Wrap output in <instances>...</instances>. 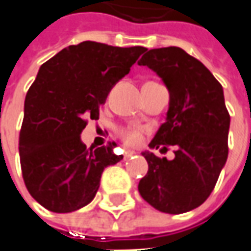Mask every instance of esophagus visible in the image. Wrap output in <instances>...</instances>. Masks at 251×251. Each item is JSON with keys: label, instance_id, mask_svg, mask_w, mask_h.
Listing matches in <instances>:
<instances>
[{"label": "esophagus", "instance_id": "1", "mask_svg": "<svg viewBox=\"0 0 251 251\" xmlns=\"http://www.w3.org/2000/svg\"><path fill=\"white\" fill-rule=\"evenodd\" d=\"M136 154V152H133V151H126L125 154H124V159H129V158H130V156H133V155Z\"/></svg>", "mask_w": 251, "mask_h": 251}]
</instances>
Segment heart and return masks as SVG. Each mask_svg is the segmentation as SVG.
<instances>
[{
	"instance_id": "heart-1",
	"label": "heart",
	"mask_w": 251,
	"mask_h": 251,
	"mask_svg": "<svg viewBox=\"0 0 251 251\" xmlns=\"http://www.w3.org/2000/svg\"><path fill=\"white\" fill-rule=\"evenodd\" d=\"M119 139L125 143L129 147H137L140 143L143 141V129L139 126H125L119 127L118 130Z\"/></svg>"
}]
</instances>
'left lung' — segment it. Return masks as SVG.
<instances>
[{
	"label": "left lung",
	"mask_w": 251,
	"mask_h": 251,
	"mask_svg": "<svg viewBox=\"0 0 251 251\" xmlns=\"http://www.w3.org/2000/svg\"><path fill=\"white\" fill-rule=\"evenodd\" d=\"M139 66L161 76L170 95L166 122L150 148L176 147L172 161L143 152L148 172L140 180L139 192L156 210L181 214L209 198L228 158L231 118L223 86L181 48L147 49Z\"/></svg>",
	"instance_id": "8db88e82"
}]
</instances>
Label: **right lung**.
<instances>
[{
    "label": "right lung",
    "mask_w": 251,
    "mask_h": 251,
    "mask_svg": "<svg viewBox=\"0 0 251 251\" xmlns=\"http://www.w3.org/2000/svg\"><path fill=\"white\" fill-rule=\"evenodd\" d=\"M144 50L83 41L40 67L25 96L19 154L25 187L45 209L70 213L90 203L104 169L124 158L115 143L86 148L81 133Z\"/></svg>",
    "instance_id": "right-lung-1"
}]
</instances>
